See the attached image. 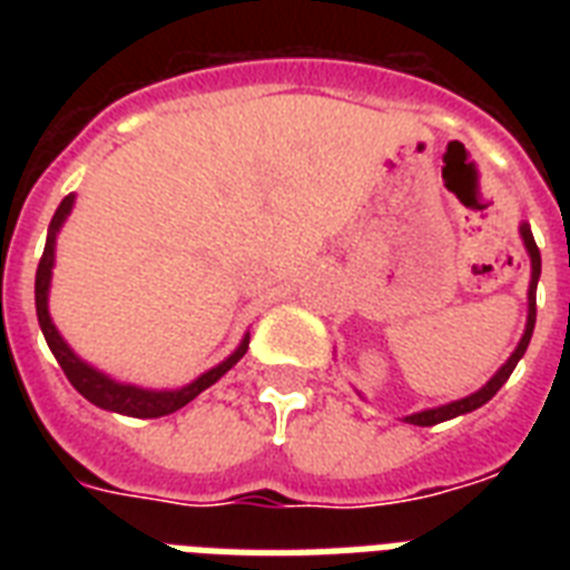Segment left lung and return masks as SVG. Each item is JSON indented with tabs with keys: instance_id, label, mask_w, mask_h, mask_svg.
<instances>
[{
	"instance_id": "8db88e82",
	"label": "left lung",
	"mask_w": 570,
	"mask_h": 570,
	"mask_svg": "<svg viewBox=\"0 0 570 570\" xmlns=\"http://www.w3.org/2000/svg\"><path fill=\"white\" fill-rule=\"evenodd\" d=\"M521 236H523V245H527V250H530L532 281H530V316H527V331H523V337H521V343H518V348H514L512 357H509V361L500 366V373L488 381L485 387L476 390V393H470V396L459 399V402H450V405H441V407H432V411H420V414L405 416L407 423L438 425V423H443V420H452V416L468 414V411H476V407L485 405L488 399L494 396L497 390L503 387L505 381H509V375L514 373V366H518V361H521L523 352H527V346H530L532 328H535V286H539V275H541V254H539V245H535V239H532L530 224H521Z\"/></svg>"
}]
</instances>
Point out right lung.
Returning a JSON list of instances; mask_svg holds the SVG:
<instances>
[{"mask_svg": "<svg viewBox=\"0 0 570 570\" xmlns=\"http://www.w3.org/2000/svg\"><path fill=\"white\" fill-rule=\"evenodd\" d=\"M70 206H73V195H67L61 204H58L56 215H52V222H49V236H47V248H43V257L38 263V275H35V307H38V322L40 331H43V337H47V346L52 348V355L65 370L67 381L73 384L79 393H82L88 402H94L97 407H106V411H118V414L127 416H165L174 414V411H180L183 405H189L191 399L200 396L206 387H213L215 381L222 379L227 370H230L236 361H239L245 352H248V337L242 340V346L233 352L224 364H218L215 370L204 373L197 381H191L189 387L183 390H141L132 387V384H118V381L106 379L102 373L91 370L88 364H82L79 357L67 348V343L58 337L56 325L49 320L47 311V293H49V277H52V257H56V233L58 227L65 224L67 213H70Z\"/></svg>", "mask_w": 570, "mask_h": 570, "instance_id": "obj_1", "label": "right lung"}]
</instances>
